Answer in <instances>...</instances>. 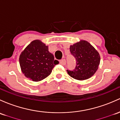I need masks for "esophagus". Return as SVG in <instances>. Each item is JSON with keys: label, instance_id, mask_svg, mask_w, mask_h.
Returning a JSON list of instances; mask_svg holds the SVG:
<instances>
[{"label": "esophagus", "instance_id": "esophagus-1", "mask_svg": "<svg viewBox=\"0 0 120 120\" xmlns=\"http://www.w3.org/2000/svg\"><path fill=\"white\" fill-rule=\"evenodd\" d=\"M60 64H61L62 65H65L66 64V61L65 59H63V60H61L60 61Z\"/></svg>", "mask_w": 120, "mask_h": 120}]
</instances>
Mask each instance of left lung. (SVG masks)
I'll return each instance as SVG.
<instances>
[{"mask_svg":"<svg viewBox=\"0 0 120 120\" xmlns=\"http://www.w3.org/2000/svg\"><path fill=\"white\" fill-rule=\"evenodd\" d=\"M71 55L76 60L73 70H67L68 74L77 80H85L92 77L98 68L100 55L87 41L81 40L70 46Z\"/></svg>","mask_w":120,"mask_h":120,"instance_id":"left-lung-1","label":"left lung"}]
</instances>
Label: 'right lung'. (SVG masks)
<instances>
[{
  "mask_svg": "<svg viewBox=\"0 0 120 120\" xmlns=\"http://www.w3.org/2000/svg\"><path fill=\"white\" fill-rule=\"evenodd\" d=\"M58 64L49 51L48 46L38 39L32 41L19 56L22 73L26 77L35 82L48 77L55 65Z\"/></svg>",
  "mask_w": 120,
  "mask_h": 120,
  "instance_id": "right-lung-1",
  "label": "right lung"
}]
</instances>
